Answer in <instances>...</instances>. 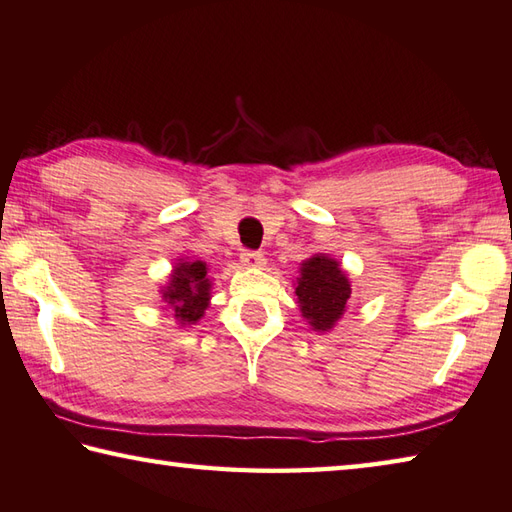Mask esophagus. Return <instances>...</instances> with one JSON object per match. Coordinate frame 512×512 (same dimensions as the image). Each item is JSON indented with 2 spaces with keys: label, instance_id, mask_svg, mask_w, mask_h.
I'll return each mask as SVG.
<instances>
[{
  "label": "esophagus",
  "instance_id": "1",
  "mask_svg": "<svg viewBox=\"0 0 512 512\" xmlns=\"http://www.w3.org/2000/svg\"><path fill=\"white\" fill-rule=\"evenodd\" d=\"M241 264L244 266H264V255L259 250H244L241 253Z\"/></svg>",
  "mask_w": 512,
  "mask_h": 512
}]
</instances>
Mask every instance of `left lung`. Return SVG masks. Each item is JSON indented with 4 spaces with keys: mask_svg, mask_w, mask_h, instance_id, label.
<instances>
[{
    "mask_svg": "<svg viewBox=\"0 0 512 512\" xmlns=\"http://www.w3.org/2000/svg\"><path fill=\"white\" fill-rule=\"evenodd\" d=\"M295 295L300 311L311 322V327L329 331L345 311L351 286L336 259L313 255L302 264V277H297Z\"/></svg>",
    "mask_w": 512,
    "mask_h": 512,
    "instance_id": "obj_1",
    "label": "left lung"
}]
</instances>
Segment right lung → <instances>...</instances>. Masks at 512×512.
I'll return each mask as SVG.
<instances>
[{
    "label": "right lung",
    "mask_w": 512,
    "mask_h": 512,
    "mask_svg": "<svg viewBox=\"0 0 512 512\" xmlns=\"http://www.w3.org/2000/svg\"><path fill=\"white\" fill-rule=\"evenodd\" d=\"M206 273L203 262H183L174 268L163 297L181 324H194L206 311L210 300V280Z\"/></svg>",
    "instance_id": "obj_1"
}]
</instances>
